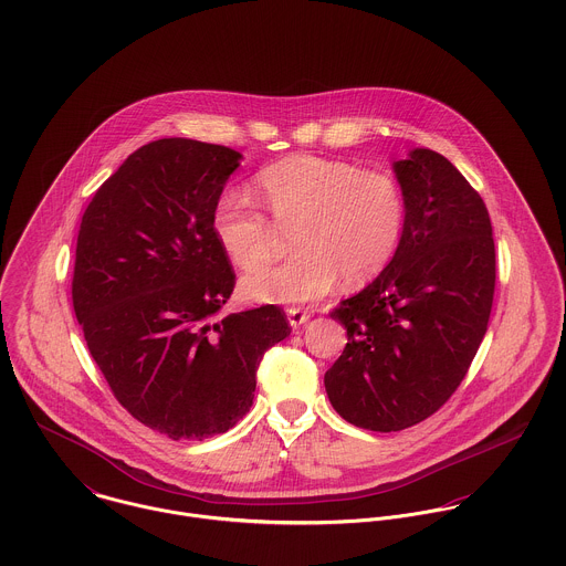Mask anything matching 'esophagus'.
I'll use <instances>...</instances> for the list:
<instances>
[{"mask_svg": "<svg viewBox=\"0 0 566 566\" xmlns=\"http://www.w3.org/2000/svg\"><path fill=\"white\" fill-rule=\"evenodd\" d=\"M310 318H312V314L305 312V310H301V307H290V310H287V321H290L292 328H298L301 324L307 323Z\"/></svg>", "mask_w": 566, "mask_h": 566, "instance_id": "34e87169", "label": "esophagus"}]
</instances>
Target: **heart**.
Listing matches in <instances>:
<instances>
[{"mask_svg":"<svg viewBox=\"0 0 566 566\" xmlns=\"http://www.w3.org/2000/svg\"><path fill=\"white\" fill-rule=\"evenodd\" d=\"M270 218L240 191L213 207V235L245 272L274 261L281 233H294L287 263L243 279V294L259 303L294 305L324 296L342 276L361 285L379 276L403 240L407 200L401 182L381 169L294 155L256 174Z\"/></svg>","mask_w":566,"mask_h":566,"instance_id":"heart-1","label":"heart"}]
</instances>
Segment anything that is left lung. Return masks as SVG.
Instances as JSON below:
<instances>
[{
  "label": "left lung",
  "instance_id": "left-lung-1",
  "mask_svg": "<svg viewBox=\"0 0 566 566\" xmlns=\"http://www.w3.org/2000/svg\"><path fill=\"white\" fill-rule=\"evenodd\" d=\"M407 200L388 268L331 312L348 342L326 370L333 409L355 427L401 431L449 401L488 331L494 240L482 196L442 155L392 163Z\"/></svg>",
  "mask_w": 566,
  "mask_h": 566
}]
</instances>
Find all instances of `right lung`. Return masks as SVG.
<instances>
[{
    "label": "right lung",
    "mask_w": 566,
    "mask_h": 566,
    "mask_svg": "<svg viewBox=\"0 0 566 566\" xmlns=\"http://www.w3.org/2000/svg\"><path fill=\"white\" fill-rule=\"evenodd\" d=\"M240 161L216 144L153 142L82 216L72 301L88 353L115 399L171 440L235 427L263 353L292 331L274 305L216 321L235 272L211 218Z\"/></svg>",
    "instance_id": "right-lung-1"
}]
</instances>
